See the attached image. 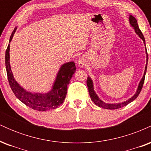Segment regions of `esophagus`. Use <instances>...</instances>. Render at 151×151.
I'll use <instances>...</instances> for the list:
<instances>
[{
    "instance_id": "34e87169",
    "label": "esophagus",
    "mask_w": 151,
    "mask_h": 151,
    "mask_svg": "<svg viewBox=\"0 0 151 151\" xmlns=\"http://www.w3.org/2000/svg\"><path fill=\"white\" fill-rule=\"evenodd\" d=\"M86 57L82 56L79 58V60H78V65L79 66V67L82 68V67H84V66L86 65Z\"/></svg>"
}]
</instances>
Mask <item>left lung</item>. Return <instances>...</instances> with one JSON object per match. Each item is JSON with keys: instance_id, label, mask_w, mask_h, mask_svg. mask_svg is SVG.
<instances>
[{"instance_id": "1", "label": "left lung", "mask_w": 151, "mask_h": 151, "mask_svg": "<svg viewBox=\"0 0 151 151\" xmlns=\"http://www.w3.org/2000/svg\"><path fill=\"white\" fill-rule=\"evenodd\" d=\"M129 24L131 27H133V29L134 30L135 32H136V35H138V36L143 41V43H144L145 45V54H146V64H145V70H144V73H143V77L141 78V81H140L139 84L138 85V88H137L136 93L135 94H133V96H131V98H129V99H127L126 101H122V102H119V103H106V102H104V101L99 97V96L96 94V91L94 90V87H93V80L91 79V78L89 77H87V80H86V84H87L88 86V89H89V95L90 97H91V101H92L93 103L95 104L96 105H97L98 106L101 107V108L106 109H117L119 108H121V107H124L126 106L127 104H129V103L132 102L133 100H135L138 97V96L139 95L140 92H141L142 87H143V83H144V80H145V73H146V70H147V65H148V53H147V50H146V47H145V38L144 36L142 34L141 30L138 27V22H137L136 19L133 16V15H129Z\"/></svg>"}]
</instances>
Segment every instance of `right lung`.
Here are the masks:
<instances>
[{"mask_svg": "<svg viewBox=\"0 0 151 151\" xmlns=\"http://www.w3.org/2000/svg\"><path fill=\"white\" fill-rule=\"evenodd\" d=\"M17 27L10 35L9 43L13 40ZM6 68L9 84L17 98L26 106L40 111H45L59 107L65 101L67 86L76 71L75 63L68 62L60 67L51 89L47 93H37L28 91L24 89L15 79L10 64V44L6 51Z\"/></svg>", "mask_w": 151, "mask_h": 151, "instance_id": "add662e5", "label": "right lung"}]
</instances>
